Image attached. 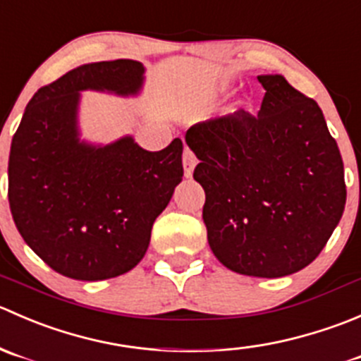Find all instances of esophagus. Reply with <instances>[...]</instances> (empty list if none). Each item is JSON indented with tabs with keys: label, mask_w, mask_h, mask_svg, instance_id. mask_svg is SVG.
Wrapping results in <instances>:
<instances>
[{
	"label": "esophagus",
	"mask_w": 361,
	"mask_h": 361,
	"mask_svg": "<svg viewBox=\"0 0 361 361\" xmlns=\"http://www.w3.org/2000/svg\"><path fill=\"white\" fill-rule=\"evenodd\" d=\"M182 165H184V176L189 179V177L192 176V169H195L196 165L195 154H192L189 149H185L184 151V156H182Z\"/></svg>",
	"instance_id": "34e87169"
}]
</instances>
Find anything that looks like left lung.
Instances as JSON below:
<instances>
[{"label": "left lung", "instance_id": "left-lung-1", "mask_svg": "<svg viewBox=\"0 0 361 361\" xmlns=\"http://www.w3.org/2000/svg\"><path fill=\"white\" fill-rule=\"evenodd\" d=\"M258 116L245 110L189 128L203 223L214 256L242 276L284 277L326 245L345 207L344 163L319 105L283 75H258Z\"/></svg>", "mask_w": 361, "mask_h": 361}]
</instances>
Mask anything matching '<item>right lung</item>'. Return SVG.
<instances>
[{
    "label": "right lung",
    "instance_id": "right-lung-1",
    "mask_svg": "<svg viewBox=\"0 0 361 361\" xmlns=\"http://www.w3.org/2000/svg\"><path fill=\"white\" fill-rule=\"evenodd\" d=\"M144 84L140 61L85 63L38 89L24 110L10 145V210L24 242L61 276L103 281L135 269L180 184V138L156 152L131 135L82 138V92L135 98Z\"/></svg>",
    "mask_w": 361,
    "mask_h": 361
}]
</instances>
